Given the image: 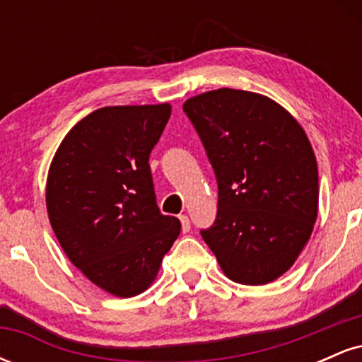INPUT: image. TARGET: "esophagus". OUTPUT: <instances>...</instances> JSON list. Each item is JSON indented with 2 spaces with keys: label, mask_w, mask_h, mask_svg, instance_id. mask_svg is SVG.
<instances>
[{
  "label": "esophagus",
  "mask_w": 362,
  "mask_h": 362,
  "mask_svg": "<svg viewBox=\"0 0 362 362\" xmlns=\"http://www.w3.org/2000/svg\"><path fill=\"white\" fill-rule=\"evenodd\" d=\"M180 223H182V231L187 233V231H190V219L187 214H180Z\"/></svg>",
  "instance_id": "34e87169"
}]
</instances>
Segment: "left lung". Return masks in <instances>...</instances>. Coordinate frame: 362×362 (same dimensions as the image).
<instances>
[{
  "label": "left lung",
  "instance_id": "left-lung-1",
  "mask_svg": "<svg viewBox=\"0 0 362 362\" xmlns=\"http://www.w3.org/2000/svg\"><path fill=\"white\" fill-rule=\"evenodd\" d=\"M218 180V214L201 235L231 281H276L308 243L318 167L306 132L279 103L219 88L184 103Z\"/></svg>",
  "mask_w": 362,
  "mask_h": 362
}]
</instances>
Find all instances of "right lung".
<instances>
[{"label": "right lung", "mask_w": 362, "mask_h": 362, "mask_svg": "<svg viewBox=\"0 0 362 362\" xmlns=\"http://www.w3.org/2000/svg\"><path fill=\"white\" fill-rule=\"evenodd\" d=\"M172 107H103L66 134L52 158L45 204L68 259L107 293L146 291L180 221L156 206L149 153Z\"/></svg>", "instance_id": "right-lung-1"}]
</instances>
